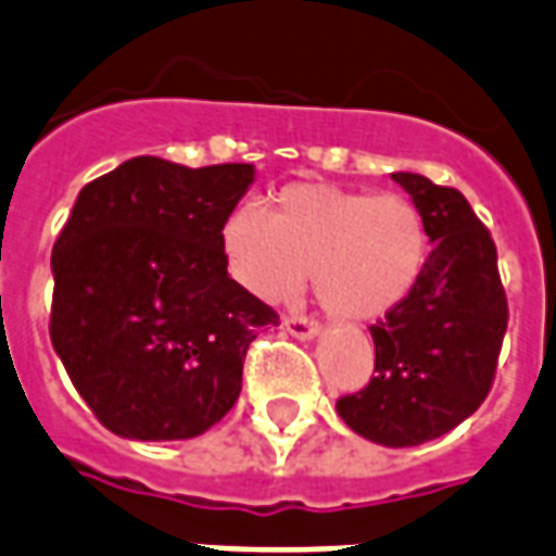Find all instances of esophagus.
<instances>
[{"label":"esophagus","mask_w":556,"mask_h":556,"mask_svg":"<svg viewBox=\"0 0 556 556\" xmlns=\"http://www.w3.org/2000/svg\"><path fill=\"white\" fill-rule=\"evenodd\" d=\"M282 326H286V332L291 338H296V341H315L317 334H320V326L315 320H308V317H286Z\"/></svg>","instance_id":"34e87169"}]
</instances>
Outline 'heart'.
I'll return each instance as SVG.
<instances>
[{
    "label": "heart",
    "instance_id": "1",
    "mask_svg": "<svg viewBox=\"0 0 556 556\" xmlns=\"http://www.w3.org/2000/svg\"><path fill=\"white\" fill-rule=\"evenodd\" d=\"M224 265L250 296L286 303L312 274L326 315L370 324L400 308L429 265V227L405 194L320 184L279 189L265 212L239 203L218 230Z\"/></svg>",
    "mask_w": 556,
    "mask_h": 556
}]
</instances>
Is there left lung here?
Segmentation results:
<instances>
[{
    "label": "left lung",
    "mask_w": 556,
    "mask_h": 556,
    "mask_svg": "<svg viewBox=\"0 0 556 556\" xmlns=\"http://www.w3.org/2000/svg\"><path fill=\"white\" fill-rule=\"evenodd\" d=\"M393 180L417 203L429 241L414 294L370 326L376 376L341 396L346 426L379 446H419L443 438L486 400L507 329L495 244L457 189L414 172Z\"/></svg>",
    "instance_id": "left-lung-1"
}]
</instances>
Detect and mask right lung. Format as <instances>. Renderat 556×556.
I'll return each mask as SVG.
<instances>
[{"mask_svg": "<svg viewBox=\"0 0 556 556\" xmlns=\"http://www.w3.org/2000/svg\"><path fill=\"white\" fill-rule=\"evenodd\" d=\"M250 163L134 156L78 192L52 250V346L118 438L189 440L241 393L250 341L277 312L224 265L218 230Z\"/></svg>", "mask_w": 556, "mask_h": 556, "instance_id": "obj_1", "label": "right lung"}]
</instances>
